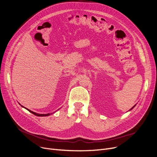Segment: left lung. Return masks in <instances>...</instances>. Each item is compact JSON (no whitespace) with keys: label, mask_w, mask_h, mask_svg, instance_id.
Instances as JSON below:
<instances>
[{"label":"left lung","mask_w":157,"mask_h":157,"mask_svg":"<svg viewBox=\"0 0 157 157\" xmlns=\"http://www.w3.org/2000/svg\"><path fill=\"white\" fill-rule=\"evenodd\" d=\"M135 106H136V105H134V106H133V107H132V108H131V109H130V110H132V109H133V108H134V107H135Z\"/></svg>","instance_id":"obj_1"}]
</instances>
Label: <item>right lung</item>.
<instances>
[{
  "instance_id": "right-lung-1",
  "label": "right lung",
  "mask_w": 157,
  "mask_h": 157,
  "mask_svg": "<svg viewBox=\"0 0 157 157\" xmlns=\"http://www.w3.org/2000/svg\"><path fill=\"white\" fill-rule=\"evenodd\" d=\"M22 107H23V105H21ZM26 109H27L29 112H30L31 113H32V114H35L36 116H37V117H46V116H49V115H50V114H52V113H48V114H38V113H35V112H33V111H30V110H29V109H27V108H25Z\"/></svg>"
}]
</instances>
